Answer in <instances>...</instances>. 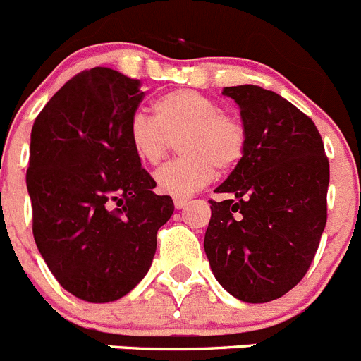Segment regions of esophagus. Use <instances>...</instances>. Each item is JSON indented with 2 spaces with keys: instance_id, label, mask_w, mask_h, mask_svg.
I'll return each instance as SVG.
<instances>
[{
  "instance_id": "34e87169",
  "label": "esophagus",
  "mask_w": 361,
  "mask_h": 361,
  "mask_svg": "<svg viewBox=\"0 0 361 361\" xmlns=\"http://www.w3.org/2000/svg\"><path fill=\"white\" fill-rule=\"evenodd\" d=\"M173 204H175V208H177V209H183L184 206H188V200L186 199H175Z\"/></svg>"
}]
</instances>
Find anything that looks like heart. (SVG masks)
Wrapping results in <instances>:
<instances>
[{
    "label": "heart",
    "instance_id": "obj_1",
    "mask_svg": "<svg viewBox=\"0 0 361 361\" xmlns=\"http://www.w3.org/2000/svg\"><path fill=\"white\" fill-rule=\"evenodd\" d=\"M153 116L137 111L126 135L141 162L157 166L178 139L183 157L157 171L155 183L164 195L188 199L220 171L233 170L247 146L244 124L222 114L213 99L195 90H173L153 103Z\"/></svg>",
    "mask_w": 361,
    "mask_h": 361
}]
</instances>
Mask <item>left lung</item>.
<instances>
[{"instance_id": "obj_1", "label": "left lung", "mask_w": 361, "mask_h": 361, "mask_svg": "<svg viewBox=\"0 0 361 361\" xmlns=\"http://www.w3.org/2000/svg\"><path fill=\"white\" fill-rule=\"evenodd\" d=\"M247 146L209 200L204 251L229 295L264 304L304 279L327 222L329 161L317 126L295 104L255 85L226 86Z\"/></svg>"}]
</instances>
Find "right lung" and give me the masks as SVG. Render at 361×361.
I'll return each instance as SVG.
<instances>
[{"label": "right lung", "mask_w": 361, "mask_h": 361, "mask_svg": "<svg viewBox=\"0 0 361 361\" xmlns=\"http://www.w3.org/2000/svg\"><path fill=\"white\" fill-rule=\"evenodd\" d=\"M141 81L95 66L70 79L34 121L27 190L37 250L63 288L104 304L145 279L173 200L155 195L126 128Z\"/></svg>", "instance_id": "obj_1"}]
</instances>
